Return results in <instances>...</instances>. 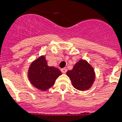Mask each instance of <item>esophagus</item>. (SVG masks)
<instances>
[{
	"instance_id": "1",
	"label": "esophagus",
	"mask_w": 122,
	"mask_h": 122,
	"mask_svg": "<svg viewBox=\"0 0 122 122\" xmlns=\"http://www.w3.org/2000/svg\"><path fill=\"white\" fill-rule=\"evenodd\" d=\"M66 71H67V70H66V68H63V69H61V72H62L63 74H65L66 72Z\"/></svg>"
}]
</instances>
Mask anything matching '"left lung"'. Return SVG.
<instances>
[{"label": "left lung", "mask_w": 122, "mask_h": 122, "mask_svg": "<svg viewBox=\"0 0 122 122\" xmlns=\"http://www.w3.org/2000/svg\"><path fill=\"white\" fill-rule=\"evenodd\" d=\"M66 75L71 80L73 87L80 91L88 90L92 87L95 80L93 67L86 60L80 59Z\"/></svg>", "instance_id": "8db88e82"}]
</instances>
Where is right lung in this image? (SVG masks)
<instances>
[{
  "mask_svg": "<svg viewBox=\"0 0 122 122\" xmlns=\"http://www.w3.org/2000/svg\"><path fill=\"white\" fill-rule=\"evenodd\" d=\"M62 73L54 66H49L44 56H41L30 63L27 72L30 84L41 91H46L53 86L56 79Z\"/></svg>",
  "mask_w": 122,
  "mask_h": 122,
  "instance_id": "1",
  "label": "right lung"
}]
</instances>
